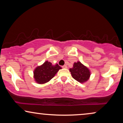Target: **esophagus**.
<instances>
[{"mask_svg":"<svg viewBox=\"0 0 123 123\" xmlns=\"http://www.w3.org/2000/svg\"><path fill=\"white\" fill-rule=\"evenodd\" d=\"M62 68H67V66L66 65H63V66H62Z\"/></svg>","mask_w":123,"mask_h":123,"instance_id":"1","label":"esophagus"}]
</instances>
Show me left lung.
Masks as SVG:
<instances>
[{"label":"left lung","mask_w":123,"mask_h":123,"mask_svg":"<svg viewBox=\"0 0 123 123\" xmlns=\"http://www.w3.org/2000/svg\"><path fill=\"white\" fill-rule=\"evenodd\" d=\"M73 78L80 83H84L90 78L91 73L88 68L80 62L74 63L72 68L69 69Z\"/></svg>","instance_id":"1"}]
</instances>
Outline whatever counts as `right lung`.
<instances>
[{
	"instance_id": "1",
	"label": "right lung",
	"mask_w": 123,
	"mask_h": 123,
	"mask_svg": "<svg viewBox=\"0 0 123 123\" xmlns=\"http://www.w3.org/2000/svg\"><path fill=\"white\" fill-rule=\"evenodd\" d=\"M62 68L58 64L53 65L51 63L46 61L41 66L36 68L33 72L35 81L39 84H43L49 81L54 77Z\"/></svg>"
}]
</instances>
